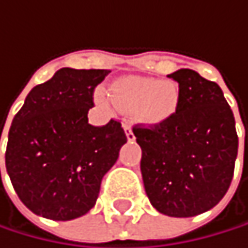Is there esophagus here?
<instances>
[{"mask_svg":"<svg viewBox=\"0 0 248 248\" xmlns=\"http://www.w3.org/2000/svg\"><path fill=\"white\" fill-rule=\"evenodd\" d=\"M124 130H125L127 140H128V142H133V140L136 139V136H134V133H133V130H131V127H130L128 123H124Z\"/></svg>","mask_w":248,"mask_h":248,"instance_id":"34e87169","label":"esophagus"}]
</instances>
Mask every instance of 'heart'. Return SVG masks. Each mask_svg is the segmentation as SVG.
Here are the masks:
<instances>
[{
  "label": "heart",
  "mask_w": 248,
  "mask_h": 248,
  "mask_svg": "<svg viewBox=\"0 0 248 248\" xmlns=\"http://www.w3.org/2000/svg\"><path fill=\"white\" fill-rule=\"evenodd\" d=\"M114 102L127 110H138L143 121L159 123L170 117L177 105V90L169 82H158L151 78L128 77L112 85ZM108 103L105 94L100 96Z\"/></svg>",
  "instance_id": "obj_1"
}]
</instances>
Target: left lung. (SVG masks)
Segmentation results:
<instances>
[{"label": "left lung", "instance_id": "1", "mask_svg": "<svg viewBox=\"0 0 248 248\" xmlns=\"http://www.w3.org/2000/svg\"><path fill=\"white\" fill-rule=\"evenodd\" d=\"M179 84L176 110L156 124H136L146 195L159 213L192 217L228 192L238 154L235 118L223 92L192 69L169 75Z\"/></svg>", "mask_w": 248, "mask_h": 248}]
</instances>
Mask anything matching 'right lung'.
I'll list each match as a JSON object with an SVG mask.
<instances>
[{
  "label": "right lung",
  "instance_id": "obj_1",
  "mask_svg": "<svg viewBox=\"0 0 248 248\" xmlns=\"http://www.w3.org/2000/svg\"><path fill=\"white\" fill-rule=\"evenodd\" d=\"M108 74L62 68L35 85L15 115L5 167L17 197L32 213L71 220L94 207L102 179L127 142L117 120L100 127L89 124L94 89Z\"/></svg>",
  "mask_w": 248,
  "mask_h": 248
}]
</instances>
